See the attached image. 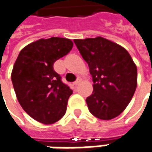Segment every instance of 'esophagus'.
I'll list each match as a JSON object with an SVG mask.
<instances>
[{"instance_id":"esophagus-1","label":"esophagus","mask_w":152,"mask_h":152,"mask_svg":"<svg viewBox=\"0 0 152 152\" xmlns=\"http://www.w3.org/2000/svg\"><path fill=\"white\" fill-rule=\"evenodd\" d=\"M80 81H81V79H79V78H78L76 81H74V82H73V84H74L75 86H77V85L80 83Z\"/></svg>"}]
</instances>
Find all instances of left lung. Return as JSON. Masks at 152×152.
Instances as JSON below:
<instances>
[{"label": "left lung", "instance_id": "obj_1", "mask_svg": "<svg viewBox=\"0 0 152 152\" xmlns=\"http://www.w3.org/2000/svg\"><path fill=\"white\" fill-rule=\"evenodd\" d=\"M89 66L93 92L86 97L95 117L109 120L118 116L132 99L137 86V68L128 51L102 37L74 39Z\"/></svg>", "mask_w": 152, "mask_h": 152}]
</instances>
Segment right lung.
I'll return each instance as SVG.
<instances>
[{
    "label": "right lung",
    "mask_w": 152,
    "mask_h": 152,
    "mask_svg": "<svg viewBox=\"0 0 152 152\" xmlns=\"http://www.w3.org/2000/svg\"><path fill=\"white\" fill-rule=\"evenodd\" d=\"M72 47L68 39H41L21 50L14 64L12 81L18 100L24 111L40 123H55L66 113L73 91L62 82L54 63Z\"/></svg>",
    "instance_id": "add662e5"
}]
</instances>
